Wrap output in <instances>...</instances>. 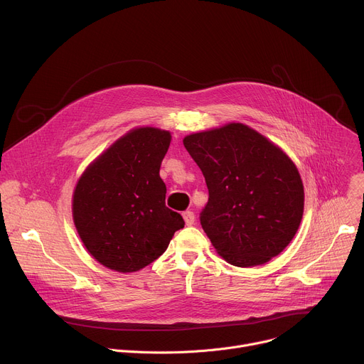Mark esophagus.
<instances>
[{"label": "esophagus", "mask_w": 364, "mask_h": 364, "mask_svg": "<svg viewBox=\"0 0 364 364\" xmlns=\"http://www.w3.org/2000/svg\"><path fill=\"white\" fill-rule=\"evenodd\" d=\"M183 218H184V222H186V225H187V226L194 225L196 218H194V213H193V212H190V210L184 212V213H183Z\"/></svg>", "instance_id": "obj_1"}]
</instances>
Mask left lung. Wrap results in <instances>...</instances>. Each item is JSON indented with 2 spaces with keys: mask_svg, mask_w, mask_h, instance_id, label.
<instances>
[{
  "mask_svg": "<svg viewBox=\"0 0 364 364\" xmlns=\"http://www.w3.org/2000/svg\"><path fill=\"white\" fill-rule=\"evenodd\" d=\"M209 201L200 223L218 253L240 268L262 265L294 239L304 213V186L288 155L247 125L187 135Z\"/></svg>",
  "mask_w": 364,
  "mask_h": 364,
  "instance_id": "1",
  "label": "left lung"
}]
</instances>
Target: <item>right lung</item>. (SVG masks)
Here are the masks:
<instances>
[{
    "label": "right lung",
    "mask_w": 364,
    "mask_h": 364,
    "mask_svg": "<svg viewBox=\"0 0 364 364\" xmlns=\"http://www.w3.org/2000/svg\"><path fill=\"white\" fill-rule=\"evenodd\" d=\"M171 134L135 128L85 170L73 193V222L87 252L118 272H136L168 247L184 228L166 205L160 167Z\"/></svg>",
    "instance_id": "obj_1"
}]
</instances>
